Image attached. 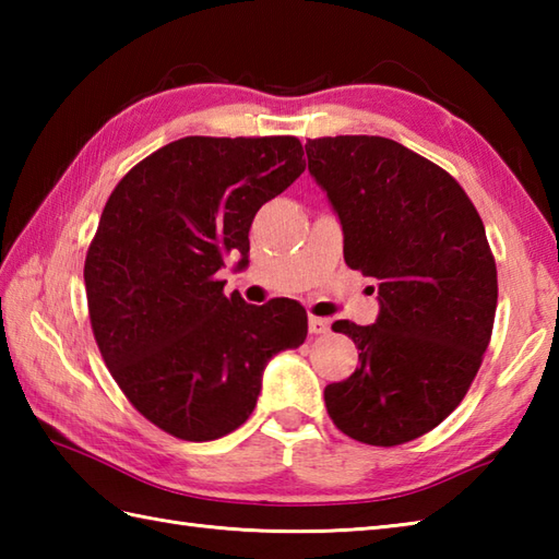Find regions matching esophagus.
I'll list each match as a JSON object with an SVG mask.
<instances>
[{
	"mask_svg": "<svg viewBox=\"0 0 559 559\" xmlns=\"http://www.w3.org/2000/svg\"><path fill=\"white\" fill-rule=\"evenodd\" d=\"M326 331H329V319L310 317V334L319 336V334H326Z\"/></svg>",
	"mask_w": 559,
	"mask_h": 559,
	"instance_id": "obj_1",
	"label": "esophagus"
}]
</instances>
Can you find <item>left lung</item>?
Instances as JSON below:
<instances>
[{
	"mask_svg": "<svg viewBox=\"0 0 559 559\" xmlns=\"http://www.w3.org/2000/svg\"><path fill=\"white\" fill-rule=\"evenodd\" d=\"M305 151L346 264L379 286L374 324L331 326L355 341L360 367L324 389L326 411L358 442H411L459 406L490 343L497 269L485 225L454 177L396 141L324 136Z\"/></svg>",
	"mask_w": 559,
	"mask_h": 559,
	"instance_id": "8db88e82",
	"label": "left lung"
}]
</instances>
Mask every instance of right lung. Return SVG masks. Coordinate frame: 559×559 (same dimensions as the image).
I'll list each match as a JSON object with an SVG mask.
<instances>
[{
	"label": "right lung",
	"instance_id": "obj_1",
	"mask_svg": "<svg viewBox=\"0 0 559 559\" xmlns=\"http://www.w3.org/2000/svg\"><path fill=\"white\" fill-rule=\"evenodd\" d=\"M305 173L295 136H185L115 187L83 281L93 336L132 406L173 437L209 442L252 415L273 355L298 348L295 302L223 295L225 257L249 252L257 211Z\"/></svg>",
	"mask_w": 559,
	"mask_h": 559
}]
</instances>
